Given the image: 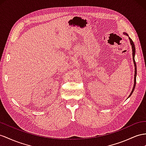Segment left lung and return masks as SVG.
I'll return each instance as SVG.
<instances>
[{"label":"left lung","instance_id":"8db88e82","mask_svg":"<svg viewBox=\"0 0 146 146\" xmlns=\"http://www.w3.org/2000/svg\"><path fill=\"white\" fill-rule=\"evenodd\" d=\"M124 34L125 35H127V36H128V35L127 34V33H124ZM129 40H130V43H131V46H132V50H133V60H134V66H135V73H134V86H133V90H132V91H131V94H130V95H129V96L132 94V93L133 92V91H134V88H135V86H136V73H137V71H136V62H135V60H134V55H135V46H134V42H133V41L132 40V39L130 38V37H129Z\"/></svg>","mask_w":146,"mask_h":146}]
</instances>
